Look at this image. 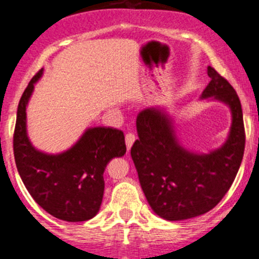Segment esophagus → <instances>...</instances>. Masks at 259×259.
<instances>
[{
    "mask_svg": "<svg viewBox=\"0 0 259 259\" xmlns=\"http://www.w3.org/2000/svg\"><path fill=\"white\" fill-rule=\"evenodd\" d=\"M135 139H137V137H135L134 133H127L126 135H125V143H126V148L130 149L134 144Z\"/></svg>",
    "mask_w": 259,
    "mask_h": 259,
    "instance_id": "esophagus-1",
    "label": "esophagus"
}]
</instances>
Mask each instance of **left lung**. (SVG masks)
Returning <instances> with one entry per match:
<instances>
[{"label":"left lung","mask_w":259,"mask_h":259,"mask_svg":"<svg viewBox=\"0 0 259 259\" xmlns=\"http://www.w3.org/2000/svg\"><path fill=\"white\" fill-rule=\"evenodd\" d=\"M210 82L203 98L218 99L232 110L231 134L226 144L208 155H197L177 143L168 117L158 109L138 115L139 139L132 158L151 209L166 221H182L213 209L236 179L245 146L242 105L233 86L208 66Z\"/></svg>","instance_id":"1"}]
</instances>
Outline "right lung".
I'll list each match as a JSON object with an SVG mask.
<instances>
[{
    "label": "right lung",
    "mask_w": 259,
    "mask_h": 259,
    "mask_svg": "<svg viewBox=\"0 0 259 259\" xmlns=\"http://www.w3.org/2000/svg\"><path fill=\"white\" fill-rule=\"evenodd\" d=\"M41 75L42 69L31 79L18 103L14 133L18 174L35 202L55 218L89 221L103 202L106 165L126 151L124 133L114 127H91L70 150L59 155L36 150L26 134V105Z\"/></svg>",
    "instance_id": "right-lung-1"
}]
</instances>
